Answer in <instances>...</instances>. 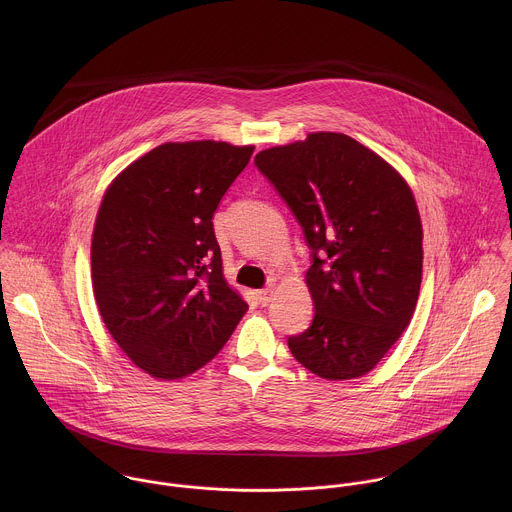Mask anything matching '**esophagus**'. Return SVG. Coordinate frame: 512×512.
<instances>
[{
  "label": "esophagus",
  "mask_w": 512,
  "mask_h": 512,
  "mask_svg": "<svg viewBox=\"0 0 512 512\" xmlns=\"http://www.w3.org/2000/svg\"><path fill=\"white\" fill-rule=\"evenodd\" d=\"M256 297H258V303H260V305H268L270 299H272V290H270V288H264V290L256 292Z\"/></svg>",
  "instance_id": "obj_1"
}]
</instances>
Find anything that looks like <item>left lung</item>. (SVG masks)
<instances>
[{"instance_id":"obj_1","label":"left lung","mask_w":512,"mask_h":512,"mask_svg":"<svg viewBox=\"0 0 512 512\" xmlns=\"http://www.w3.org/2000/svg\"><path fill=\"white\" fill-rule=\"evenodd\" d=\"M254 165L311 250V325L288 339L297 363L327 380L359 378L400 339L422 284V222L406 181L345 134L270 147Z\"/></svg>"}]
</instances>
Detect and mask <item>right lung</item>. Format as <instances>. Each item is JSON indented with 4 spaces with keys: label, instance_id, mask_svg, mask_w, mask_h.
<instances>
[{
    "label": "right lung",
    "instance_id": "1",
    "mask_svg": "<svg viewBox=\"0 0 512 512\" xmlns=\"http://www.w3.org/2000/svg\"><path fill=\"white\" fill-rule=\"evenodd\" d=\"M252 146L163 144L108 187L92 234V288L122 351L175 380L207 365L248 303L222 276L213 217Z\"/></svg>",
    "mask_w": 512,
    "mask_h": 512
}]
</instances>
